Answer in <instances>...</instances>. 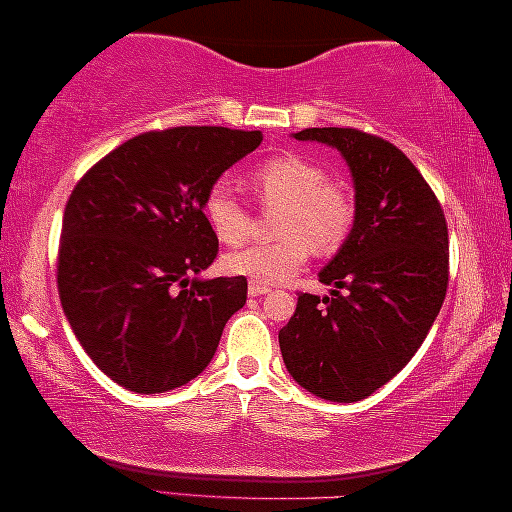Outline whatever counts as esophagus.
I'll list each match as a JSON object with an SVG mask.
<instances>
[{
	"instance_id": "34e87169",
	"label": "esophagus",
	"mask_w": 512,
	"mask_h": 512,
	"mask_svg": "<svg viewBox=\"0 0 512 512\" xmlns=\"http://www.w3.org/2000/svg\"><path fill=\"white\" fill-rule=\"evenodd\" d=\"M270 289L265 284H258V282H249V296L256 298V296H263V293H268Z\"/></svg>"
}]
</instances>
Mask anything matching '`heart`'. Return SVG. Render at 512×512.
<instances>
[{
    "mask_svg": "<svg viewBox=\"0 0 512 512\" xmlns=\"http://www.w3.org/2000/svg\"><path fill=\"white\" fill-rule=\"evenodd\" d=\"M251 191L265 207L279 209L275 219L277 242L249 244L223 256L230 275L258 284H279L303 268L310 249L333 254L354 226V200L338 181L310 158L282 153L251 172ZM207 226L223 244H240L249 235V212L226 184H214L202 202Z\"/></svg>",
    "mask_w": 512,
    "mask_h": 512,
    "instance_id": "obj_1",
    "label": "heart"
}]
</instances>
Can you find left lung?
Returning a JSON list of instances; mask_svg holds the SVG:
<instances>
[{
	"instance_id": "1",
	"label": "left lung",
	"mask_w": 512,
	"mask_h": 512,
	"mask_svg": "<svg viewBox=\"0 0 512 512\" xmlns=\"http://www.w3.org/2000/svg\"><path fill=\"white\" fill-rule=\"evenodd\" d=\"M293 137L345 158L354 226L319 272L328 296L300 293L279 349L300 387L324 401L356 403L405 368L443 307L445 214L394 144L352 128H307Z\"/></svg>"
}]
</instances>
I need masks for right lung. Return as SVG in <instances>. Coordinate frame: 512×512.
I'll return each instance as SVG.
<instances>
[{
	"label": "right lung",
	"mask_w": 512,
	"mask_h": 512,
	"mask_svg": "<svg viewBox=\"0 0 512 512\" xmlns=\"http://www.w3.org/2000/svg\"><path fill=\"white\" fill-rule=\"evenodd\" d=\"M261 130L170 128L128 139L90 167L62 214L58 291L76 340L135 394L191 382L223 326L247 303V279L200 272L219 240L202 202Z\"/></svg>",
	"instance_id": "right-lung-1"
}]
</instances>
